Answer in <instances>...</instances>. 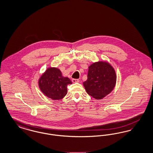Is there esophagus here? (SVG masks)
Here are the masks:
<instances>
[{
  "label": "esophagus",
  "mask_w": 153,
  "mask_h": 153,
  "mask_svg": "<svg viewBox=\"0 0 153 153\" xmlns=\"http://www.w3.org/2000/svg\"><path fill=\"white\" fill-rule=\"evenodd\" d=\"M72 82H74V83L79 82H80V80H79V79H72Z\"/></svg>",
  "instance_id": "1"
}]
</instances>
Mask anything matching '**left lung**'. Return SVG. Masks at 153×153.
Segmentation results:
<instances>
[{"instance_id": "1", "label": "left lung", "mask_w": 153, "mask_h": 153, "mask_svg": "<svg viewBox=\"0 0 153 153\" xmlns=\"http://www.w3.org/2000/svg\"><path fill=\"white\" fill-rule=\"evenodd\" d=\"M88 79L83 82L88 95L97 100L102 99L114 89L117 82L115 71L105 61H98L88 68Z\"/></svg>"}]
</instances>
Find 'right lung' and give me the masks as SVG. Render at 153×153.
Wrapping results in <instances>:
<instances>
[{"label": "right lung", "instance_id": "right-lung-1", "mask_svg": "<svg viewBox=\"0 0 153 153\" xmlns=\"http://www.w3.org/2000/svg\"><path fill=\"white\" fill-rule=\"evenodd\" d=\"M72 84L68 78L63 77L57 68H48L40 77L38 85L46 96L54 100L64 98L67 94V85Z\"/></svg>", "mask_w": 153, "mask_h": 153}]
</instances>
